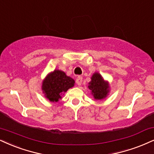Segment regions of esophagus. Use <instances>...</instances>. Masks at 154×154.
<instances>
[{
	"label": "esophagus",
	"instance_id": "34e87169",
	"mask_svg": "<svg viewBox=\"0 0 154 154\" xmlns=\"http://www.w3.org/2000/svg\"><path fill=\"white\" fill-rule=\"evenodd\" d=\"M82 81H83L82 77L79 76V77L77 78V79H76V81H75V82H76L78 86H81V83H82Z\"/></svg>",
	"mask_w": 154,
	"mask_h": 154
}]
</instances>
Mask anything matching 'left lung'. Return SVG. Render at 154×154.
<instances>
[{
    "instance_id": "left-lung-1",
    "label": "left lung",
    "mask_w": 154,
    "mask_h": 154,
    "mask_svg": "<svg viewBox=\"0 0 154 154\" xmlns=\"http://www.w3.org/2000/svg\"><path fill=\"white\" fill-rule=\"evenodd\" d=\"M88 88L91 91V94L96 100H102L108 96L109 93V84L104 81L100 73H94L91 81L88 83Z\"/></svg>"
}]
</instances>
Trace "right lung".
I'll return each instance as SVG.
<instances>
[{
  "label": "right lung",
  "instance_id": "right-lung-1",
  "mask_svg": "<svg viewBox=\"0 0 154 154\" xmlns=\"http://www.w3.org/2000/svg\"><path fill=\"white\" fill-rule=\"evenodd\" d=\"M74 84L75 81L63 71L54 70L43 81L42 90L47 99L51 102H58L62 95L74 86Z\"/></svg>",
  "mask_w": 154,
  "mask_h": 154
}]
</instances>
